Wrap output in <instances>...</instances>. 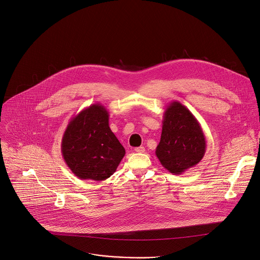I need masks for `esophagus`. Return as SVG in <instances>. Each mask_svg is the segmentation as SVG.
<instances>
[{"instance_id": "esophagus-1", "label": "esophagus", "mask_w": 260, "mask_h": 260, "mask_svg": "<svg viewBox=\"0 0 260 260\" xmlns=\"http://www.w3.org/2000/svg\"><path fill=\"white\" fill-rule=\"evenodd\" d=\"M135 151H136V152H138V153H144V152H145V148H144L143 146H141V147H137V148L135 149Z\"/></svg>"}]
</instances>
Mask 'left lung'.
<instances>
[{"mask_svg":"<svg viewBox=\"0 0 260 260\" xmlns=\"http://www.w3.org/2000/svg\"><path fill=\"white\" fill-rule=\"evenodd\" d=\"M206 151L202 127L192 112L178 101L165 109L156 156L170 174L181 175L198 164Z\"/></svg>","mask_w":260,"mask_h":260,"instance_id":"obj_1","label":"left lung"}]
</instances>
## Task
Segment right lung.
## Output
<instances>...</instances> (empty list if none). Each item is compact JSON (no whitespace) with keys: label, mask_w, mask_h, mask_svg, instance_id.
<instances>
[{"label":"right lung","mask_w":260,"mask_h":260,"mask_svg":"<svg viewBox=\"0 0 260 260\" xmlns=\"http://www.w3.org/2000/svg\"><path fill=\"white\" fill-rule=\"evenodd\" d=\"M61 151L76 177L97 182L110 178L125 154L110 129L109 112L98 103L71 118L62 138Z\"/></svg>","instance_id":"obj_1"}]
</instances>
